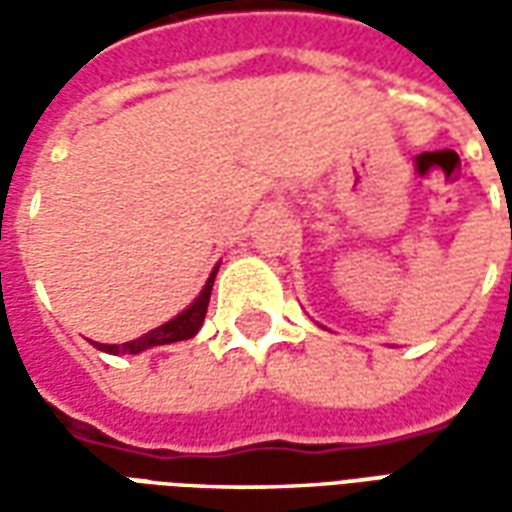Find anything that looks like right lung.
<instances>
[{
  "instance_id": "add662e5",
  "label": "right lung",
  "mask_w": 512,
  "mask_h": 512,
  "mask_svg": "<svg viewBox=\"0 0 512 512\" xmlns=\"http://www.w3.org/2000/svg\"><path fill=\"white\" fill-rule=\"evenodd\" d=\"M216 271L219 266H213L211 277L205 282V288L200 290V296L191 301L186 310L175 315L172 321H167L164 326H158L153 332L142 334V337H136L131 343L123 345H104V343H93L98 351H104V354H142L147 348H156V345H169V343H180V340H191L194 334L200 332L202 321H205V312H208V301H211V290H213V279H216Z\"/></svg>"
}]
</instances>
